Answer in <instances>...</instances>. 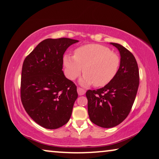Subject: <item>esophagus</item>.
<instances>
[{
    "instance_id": "obj_1",
    "label": "esophagus",
    "mask_w": 159,
    "mask_h": 159,
    "mask_svg": "<svg viewBox=\"0 0 159 159\" xmlns=\"http://www.w3.org/2000/svg\"><path fill=\"white\" fill-rule=\"evenodd\" d=\"M77 93L79 95H83L85 93V90L84 89L80 88V87H77Z\"/></svg>"
}]
</instances>
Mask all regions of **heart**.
<instances>
[{
    "label": "heart",
    "instance_id": "1",
    "mask_svg": "<svg viewBox=\"0 0 159 159\" xmlns=\"http://www.w3.org/2000/svg\"><path fill=\"white\" fill-rule=\"evenodd\" d=\"M63 63L65 75L70 80L77 79L82 70L84 75L81 80L82 84H93L100 87L109 84L116 77L120 66V58L106 46L89 43L77 48L74 56L64 55Z\"/></svg>",
    "mask_w": 159,
    "mask_h": 159
}]
</instances>
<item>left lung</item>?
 <instances>
[{
	"instance_id": "left-lung-1",
	"label": "left lung",
	"mask_w": 159,
	"mask_h": 159,
	"mask_svg": "<svg viewBox=\"0 0 159 159\" xmlns=\"http://www.w3.org/2000/svg\"><path fill=\"white\" fill-rule=\"evenodd\" d=\"M120 54L116 77L102 88L88 89L87 110L90 120L102 128L119 125L129 115L139 85V70L135 57L120 44L111 43Z\"/></svg>"
}]
</instances>
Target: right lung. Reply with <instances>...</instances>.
Masks as SVG:
<instances>
[{
	"instance_id": "right-lung-1",
	"label": "right lung",
	"mask_w": 159,
	"mask_h": 159,
	"mask_svg": "<svg viewBox=\"0 0 159 159\" xmlns=\"http://www.w3.org/2000/svg\"><path fill=\"white\" fill-rule=\"evenodd\" d=\"M77 40L47 39L25 58L20 80V100L39 125L57 129L67 123L78 94L77 86L64 76L63 55Z\"/></svg>"
}]
</instances>
